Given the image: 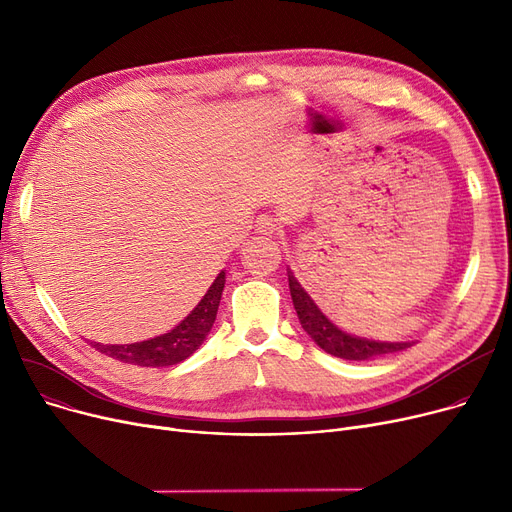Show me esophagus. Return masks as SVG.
I'll return each instance as SVG.
<instances>
[{"label":"esophagus","instance_id":"34e87169","mask_svg":"<svg viewBox=\"0 0 512 512\" xmlns=\"http://www.w3.org/2000/svg\"><path fill=\"white\" fill-rule=\"evenodd\" d=\"M255 230H257L259 234L272 236V234H276L278 226H276L274 218H270V215H259V218H257V224H255Z\"/></svg>","mask_w":512,"mask_h":512}]
</instances>
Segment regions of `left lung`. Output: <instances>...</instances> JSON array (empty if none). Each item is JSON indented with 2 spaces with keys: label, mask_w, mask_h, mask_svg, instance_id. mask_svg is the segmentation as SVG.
<instances>
[{
  "label": "left lung",
  "mask_w": 512,
  "mask_h": 512,
  "mask_svg": "<svg viewBox=\"0 0 512 512\" xmlns=\"http://www.w3.org/2000/svg\"><path fill=\"white\" fill-rule=\"evenodd\" d=\"M288 288H290L292 305H294V309H297L303 330L309 334V338L319 348H324L328 355H334V357L346 359V361H369V359L382 357V355L405 351V348L415 344L413 340L388 342V340L361 338V336L344 332L342 328L332 324V321L324 313H321V309L309 297V292L301 286V282L297 278H294L290 267H288Z\"/></svg>",
  "instance_id": "obj_1"
}]
</instances>
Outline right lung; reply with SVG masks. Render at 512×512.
I'll return each mask as SVG.
<instances>
[{"label":"right lung","instance_id":"add662e5","mask_svg":"<svg viewBox=\"0 0 512 512\" xmlns=\"http://www.w3.org/2000/svg\"><path fill=\"white\" fill-rule=\"evenodd\" d=\"M224 284H226V270H222L218 278L213 280V284L209 286L199 305L188 313L174 330L166 334L143 340V342H132V344L93 342V348H97L101 355H107L122 363L139 365V367L176 365L191 357L211 332V326L215 321V315H218V307L222 301Z\"/></svg>","mask_w":512,"mask_h":512}]
</instances>
